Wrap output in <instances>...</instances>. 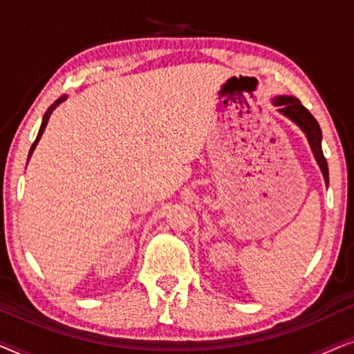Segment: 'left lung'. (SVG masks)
Here are the masks:
<instances>
[{"instance_id": "left-lung-1", "label": "left lung", "mask_w": 354, "mask_h": 354, "mask_svg": "<svg viewBox=\"0 0 354 354\" xmlns=\"http://www.w3.org/2000/svg\"><path fill=\"white\" fill-rule=\"evenodd\" d=\"M272 103L274 106H279V113L287 115L290 120H293V122L306 133L309 147H311L314 158H316L319 167H321L322 171L324 180L328 183V166L322 153V132L317 120L314 119V115L309 113L306 108H304L301 101L295 98V96H275Z\"/></svg>"}]
</instances>
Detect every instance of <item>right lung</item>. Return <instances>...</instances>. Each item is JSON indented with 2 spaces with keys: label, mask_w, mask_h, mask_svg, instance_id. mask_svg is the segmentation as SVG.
Returning <instances> with one entry per match:
<instances>
[{
  "label": "right lung",
  "mask_w": 354,
  "mask_h": 354,
  "mask_svg": "<svg viewBox=\"0 0 354 354\" xmlns=\"http://www.w3.org/2000/svg\"><path fill=\"white\" fill-rule=\"evenodd\" d=\"M67 98V96L64 95V96H61V98H57L55 103H53L50 108H48V111L45 113V115H43V120H41V125H40V130H38V135H37V138H35V142H33V145H32V148H30V151H28V158H27V162H28V159H30V156H32V153H33V149H35V147L38 145V142H40V138H41V135H43V132H45V127H46V124H48V120H50V115H51V113L53 111L56 109V106L57 104H61L62 101H64Z\"/></svg>",
  "instance_id": "obj_1"
}]
</instances>
